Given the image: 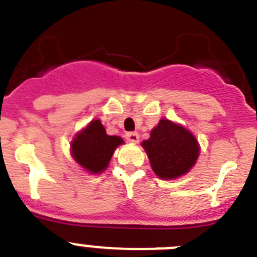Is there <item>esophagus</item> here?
Wrapping results in <instances>:
<instances>
[{"label": "esophagus", "mask_w": 257, "mask_h": 257, "mask_svg": "<svg viewBox=\"0 0 257 257\" xmlns=\"http://www.w3.org/2000/svg\"><path fill=\"white\" fill-rule=\"evenodd\" d=\"M126 140L128 143H133V144H136L139 143V134L136 133H127L126 134Z\"/></svg>", "instance_id": "34e87169"}]
</instances>
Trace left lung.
Wrapping results in <instances>:
<instances>
[{"label":"left lung","instance_id":"obj_1","mask_svg":"<svg viewBox=\"0 0 257 257\" xmlns=\"http://www.w3.org/2000/svg\"><path fill=\"white\" fill-rule=\"evenodd\" d=\"M153 172L161 180H175L191 171L200 154V145L191 131L171 119L162 118L141 143Z\"/></svg>","mask_w":257,"mask_h":257}]
</instances>
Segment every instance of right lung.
<instances>
[{"instance_id": "obj_1", "label": "right lung", "mask_w": 257, "mask_h": 257, "mask_svg": "<svg viewBox=\"0 0 257 257\" xmlns=\"http://www.w3.org/2000/svg\"><path fill=\"white\" fill-rule=\"evenodd\" d=\"M122 144L123 139L107 135L100 119L96 118L74 136L70 153L82 169L91 175H99L107 169L113 153Z\"/></svg>"}]
</instances>
